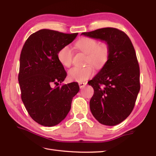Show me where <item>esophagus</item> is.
<instances>
[{"label": "esophagus", "instance_id": "34e87169", "mask_svg": "<svg viewBox=\"0 0 156 156\" xmlns=\"http://www.w3.org/2000/svg\"><path fill=\"white\" fill-rule=\"evenodd\" d=\"M86 85H87V82H79V86L80 88H84Z\"/></svg>", "mask_w": 156, "mask_h": 156}]
</instances>
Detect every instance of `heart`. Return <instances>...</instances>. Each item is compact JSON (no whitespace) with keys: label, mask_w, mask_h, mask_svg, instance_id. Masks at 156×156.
Masks as SVG:
<instances>
[{"label":"heart","mask_w":156,"mask_h":156,"mask_svg":"<svg viewBox=\"0 0 156 156\" xmlns=\"http://www.w3.org/2000/svg\"><path fill=\"white\" fill-rule=\"evenodd\" d=\"M75 47L78 50L87 55L86 63L91 64L96 69H101L107 64L110 55V48L105 42L99 43L94 38L84 37L76 42ZM74 52L69 45L63 47L58 53V58L61 64L69 67L72 63ZM91 65L84 68L74 67L68 72L71 80L82 82L91 78L94 74V69Z\"/></svg>","instance_id":"b5f03b06"}]
</instances>
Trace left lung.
Masks as SVG:
<instances>
[{"mask_svg":"<svg viewBox=\"0 0 156 156\" xmlns=\"http://www.w3.org/2000/svg\"><path fill=\"white\" fill-rule=\"evenodd\" d=\"M107 42L109 58L88 84L94 88L90 101L92 114L100 123L114 126L133 111L140 90V70L131 39L122 31L112 27L82 33Z\"/></svg>","mask_w":156,"mask_h":156,"instance_id":"left-lung-1","label":"left lung"}]
</instances>
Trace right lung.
<instances>
[{"instance_id":"obj_1","label":"right lung","mask_w":156,"mask_h":156,"mask_svg":"<svg viewBox=\"0 0 156 156\" xmlns=\"http://www.w3.org/2000/svg\"><path fill=\"white\" fill-rule=\"evenodd\" d=\"M78 34L41 29L29 36L22 48L18 76L21 99L30 117L43 126L64 120L80 90L77 82L53 88L67 76L58 53Z\"/></svg>"}]
</instances>
